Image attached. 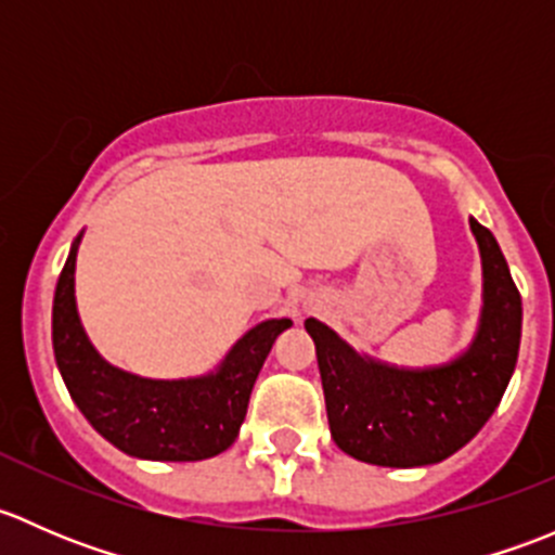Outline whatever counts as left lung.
<instances>
[{
  "label": "left lung",
  "instance_id": "8db88e82",
  "mask_svg": "<svg viewBox=\"0 0 555 555\" xmlns=\"http://www.w3.org/2000/svg\"><path fill=\"white\" fill-rule=\"evenodd\" d=\"M483 268L478 330L449 362L400 367L306 319L335 446L378 467H427L467 446L500 405L520 346V295L494 233L469 217Z\"/></svg>",
  "mask_w": 555,
  "mask_h": 555
}]
</instances>
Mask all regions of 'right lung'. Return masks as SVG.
Instances as JSON below:
<instances>
[{"label":"right lung","mask_w":555,"mask_h":555,"mask_svg":"<svg viewBox=\"0 0 555 555\" xmlns=\"http://www.w3.org/2000/svg\"><path fill=\"white\" fill-rule=\"evenodd\" d=\"M82 233L72 242L53 298V351L72 400L91 427L128 456L201 462L231 449L251 386L273 340L293 319H266L246 330L220 365L190 378H144L106 362L77 313L75 266Z\"/></svg>","instance_id":"right-lung-1"}]
</instances>
